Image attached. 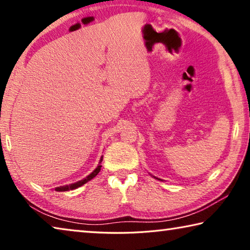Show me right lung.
<instances>
[{"label": "right lung", "mask_w": 250, "mask_h": 250, "mask_svg": "<svg viewBox=\"0 0 250 250\" xmlns=\"http://www.w3.org/2000/svg\"><path fill=\"white\" fill-rule=\"evenodd\" d=\"M101 161H103V159L100 160V162ZM100 168H101V166H98L97 167V168L96 170L91 173V174H89L88 175L86 179H83V180H82V181H78V182H76V183H74V184H69V185H64V186H58V188H56L55 189H56L57 192H65V191H69V189H75V188H79V186H82V185H83V184H86L88 181H90V180H92L94 179V177L98 174V173L100 172Z\"/></svg>", "instance_id": "add662e5"}]
</instances>
